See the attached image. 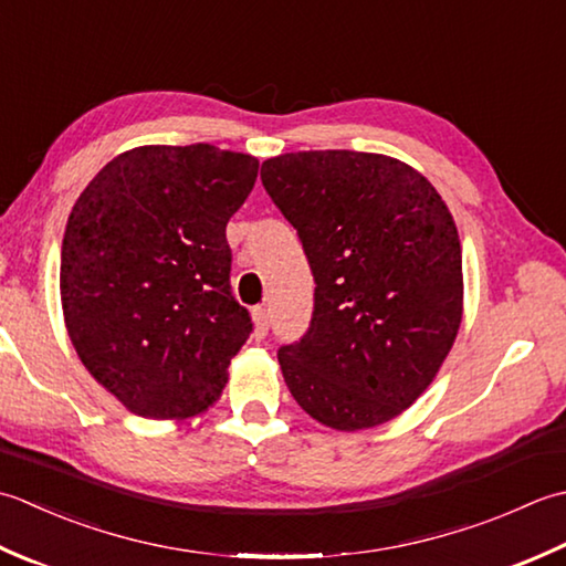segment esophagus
I'll return each instance as SVG.
<instances>
[{"mask_svg": "<svg viewBox=\"0 0 566 566\" xmlns=\"http://www.w3.org/2000/svg\"><path fill=\"white\" fill-rule=\"evenodd\" d=\"M253 322H256V332L261 334H266L269 332V327H271V315H269V310L263 307V305H259V307H253Z\"/></svg>", "mask_w": 566, "mask_h": 566, "instance_id": "obj_1", "label": "esophagus"}]
</instances>
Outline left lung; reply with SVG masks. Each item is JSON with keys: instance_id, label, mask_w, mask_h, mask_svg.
Instances as JSON below:
<instances>
[{"instance_id": "obj_1", "label": "left lung", "mask_w": 566, "mask_h": 566, "mask_svg": "<svg viewBox=\"0 0 566 566\" xmlns=\"http://www.w3.org/2000/svg\"><path fill=\"white\" fill-rule=\"evenodd\" d=\"M315 279L300 342L279 349L297 406L327 428H376L410 408L461 325V247L430 180L396 158L297 151L263 160Z\"/></svg>"}]
</instances>
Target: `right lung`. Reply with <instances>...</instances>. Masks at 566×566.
Listing matches in <instances>:
<instances>
[{"label":"right lung","instance_id":"right-lung-1","mask_svg":"<svg viewBox=\"0 0 566 566\" xmlns=\"http://www.w3.org/2000/svg\"><path fill=\"white\" fill-rule=\"evenodd\" d=\"M259 160L210 144L132 148L67 217L61 300L97 384L142 418L182 420L222 396L253 329L232 295L227 222Z\"/></svg>","mask_w":566,"mask_h":566}]
</instances>
